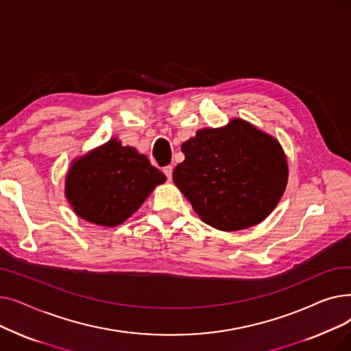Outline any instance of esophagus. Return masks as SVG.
<instances>
[{
    "instance_id": "1",
    "label": "esophagus",
    "mask_w": 351,
    "mask_h": 351,
    "mask_svg": "<svg viewBox=\"0 0 351 351\" xmlns=\"http://www.w3.org/2000/svg\"><path fill=\"white\" fill-rule=\"evenodd\" d=\"M172 171H173L172 166H165V168L162 169V172L165 173V176H166V179H168V180L172 179Z\"/></svg>"
}]
</instances>
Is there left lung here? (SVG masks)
I'll return each mask as SVG.
<instances>
[{"label":"left lung","mask_w":351,"mask_h":351,"mask_svg":"<svg viewBox=\"0 0 351 351\" xmlns=\"http://www.w3.org/2000/svg\"><path fill=\"white\" fill-rule=\"evenodd\" d=\"M185 160L173 182L205 223L241 230L261 223L287 185V162L279 142L243 119L200 129L182 143Z\"/></svg>","instance_id":"8db88e82"}]
</instances>
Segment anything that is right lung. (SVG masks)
I'll return each mask as SVG.
<instances>
[{"label": "right lung", "mask_w": 351, "mask_h": 351, "mask_svg": "<svg viewBox=\"0 0 351 351\" xmlns=\"http://www.w3.org/2000/svg\"><path fill=\"white\" fill-rule=\"evenodd\" d=\"M165 180L145 155L110 139L73 162L65 180V196L80 217L110 228L135 213Z\"/></svg>", "instance_id": "right-lung-1"}]
</instances>
